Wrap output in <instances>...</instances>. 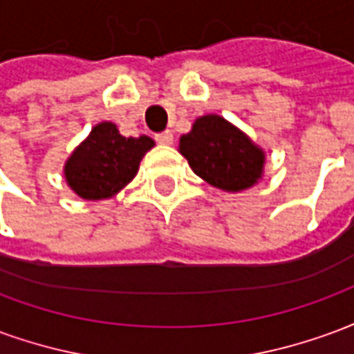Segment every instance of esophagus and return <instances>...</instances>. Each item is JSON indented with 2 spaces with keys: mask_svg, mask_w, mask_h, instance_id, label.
<instances>
[{
  "mask_svg": "<svg viewBox=\"0 0 354 354\" xmlns=\"http://www.w3.org/2000/svg\"><path fill=\"white\" fill-rule=\"evenodd\" d=\"M155 140H157V144H161V146H170L172 144V132L170 131H165V132H159V134H155Z\"/></svg>",
  "mask_w": 354,
  "mask_h": 354,
  "instance_id": "obj_1",
  "label": "esophagus"
}]
</instances>
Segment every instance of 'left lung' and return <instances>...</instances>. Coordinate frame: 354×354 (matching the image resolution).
Instances as JSON below:
<instances>
[{"label": "left lung", "mask_w": 354, "mask_h": 354, "mask_svg": "<svg viewBox=\"0 0 354 354\" xmlns=\"http://www.w3.org/2000/svg\"><path fill=\"white\" fill-rule=\"evenodd\" d=\"M180 153L197 176L223 192H245L263 176V149L220 115L195 119L180 138Z\"/></svg>", "instance_id": "left-lung-1"}]
</instances>
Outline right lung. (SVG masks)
Returning <instances> with one entry per match:
<instances>
[{
	"label": "right lung",
	"mask_w": 354,
	"mask_h": 354,
	"mask_svg": "<svg viewBox=\"0 0 354 354\" xmlns=\"http://www.w3.org/2000/svg\"><path fill=\"white\" fill-rule=\"evenodd\" d=\"M153 146L149 136L124 138L113 123H98L68 157L66 182L81 199H109L136 176L142 157Z\"/></svg>",
	"instance_id": "right-lung-1"
}]
</instances>
